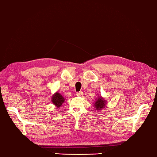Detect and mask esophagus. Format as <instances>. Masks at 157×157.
<instances>
[{
    "label": "esophagus",
    "mask_w": 157,
    "mask_h": 157,
    "mask_svg": "<svg viewBox=\"0 0 157 157\" xmlns=\"http://www.w3.org/2000/svg\"><path fill=\"white\" fill-rule=\"evenodd\" d=\"M82 95H83V93L82 91L76 93V96H78V97H81V96H82Z\"/></svg>",
    "instance_id": "esophagus-1"
}]
</instances>
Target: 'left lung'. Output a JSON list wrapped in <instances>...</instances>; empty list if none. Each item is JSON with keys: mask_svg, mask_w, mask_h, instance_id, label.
I'll return each mask as SVG.
<instances>
[{"mask_svg": "<svg viewBox=\"0 0 157 157\" xmlns=\"http://www.w3.org/2000/svg\"><path fill=\"white\" fill-rule=\"evenodd\" d=\"M106 105L105 100L102 98L101 96H99L97 97L95 103H94V106L97 110H102Z\"/></svg>", "mask_w": 157, "mask_h": 157, "instance_id": "8db88e82", "label": "left lung"}]
</instances>
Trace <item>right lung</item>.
Segmentation results:
<instances>
[{"label":"right lung","mask_w":157,"mask_h":157,"mask_svg":"<svg viewBox=\"0 0 157 157\" xmlns=\"http://www.w3.org/2000/svg\"><path fill=\"white\" fill-rule=\"evenodd\" d=\"M51 101L52 103L54 104L55 106H56L57 107H60L62 105V104L64 103V98L63 96L61 95V94L57 92L54 94L52 97Z\"/></svg>","instance_id":"add662e5"}]
</instances>
